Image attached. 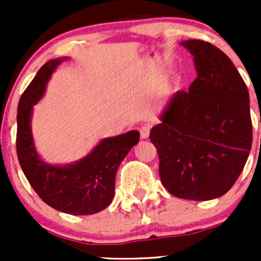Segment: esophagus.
Wrapping results in <instances>:
<instances>
[{"label": "esophagus", "mask_w": 261, "mask_h": 261, "mask_svg": "<svg viewBox=\"0 0 261 261\" xmlns=\"http://www.w3.org/2000/svg\"><path fill=\"white\" fill-rule=\"evenodd\" d=\"M140 135H141V139L146 140L148 139L149 136V127L148 126H142L140 128Z\"/></svg>", "instance_id": "34e87169"}]
</instances>
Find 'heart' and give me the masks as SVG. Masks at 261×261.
I'll use <instances>...</instances> for the list:
<instances>
[{"label":"heart","mask_w":261,"mask_h":261,"mask_svg":"<svg viewBox=\"0 0 261 261\" xmlns=\"http://www.w3.org/2000/svg\"><path fill=\"white\" fill-rule=\"evenodd\" d=\"M176 85V79H174V77H173L172 80H169L168 82H167V85H166V87L168 89H170V88H173V87H174Z\"/></svg>","instance_id":"heart-1"}]
</instances>
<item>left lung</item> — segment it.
<instances>
[{
  "instance_id": "left-lung-1",
  "label": "left lung",
  "mask_w": 261,
  "mask_h": 261,
  "mask_svg": "<svg viewBox=\"0 0 261 261\" xmlns=\"http://www.w3.org/2000/svg\"><path fill=\"white\" fill-rule=\"evenodd\" d=\"M196 80L161 113L149 139L160 157L163 187L180 199L206 201L224 195L248 160L253 126L249 93L230 59L215 45L185 40Z\"/></svg>"
}]
</instances>
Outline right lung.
Returning <instances> with one entry per match:
<instances>
[{
	"label": "right lung",
	"instance_id": "1",
	"mask_svg": "<svg viewBox=\"0 0 261 261\" xmlns=\"http://www.w3.org/2000/svg\"><path fill=\"white\" fill-rule=\"evenodd\" d=\"M67 58L47 61L22 94L17 114V154L29 184L45 203L58 211L93 215L112 202L119 166L135 145L136 130L103 139L82 160L64 166L43 161L32 134L33 107L43 98L46 85L56 67Z\"/></svg>",
	"mask_w": 261,
	"mask_h": 261
}]
</instances>
